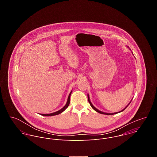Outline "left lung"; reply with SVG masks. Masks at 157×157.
Instances as JSON below:
<instances>
[{
  "label": "left lung",
  "mask_w": 157,
  "mask_h": 157,
  "mask_svg": "<svg viewBox=\"0 0 157 157\" xmlns=\"http://www.w3.org/2000/svg\"><path fill=\"white\" fill-rule=\"evenodd\" d=\"M88 101H89V103H90V106L92 107V108L94 109V110H95L96 112H98V113H101V114H105V115H113V114H116V113H119V112H122V111H123L128 106H129V105L131 103V101H130V103L128 105V106H126V107L125 108H124L122 111H120V112H114V113H106V112H101V111H99L98 109H97V108H95L94 106H93V105L92 104V103L90 102V97H89V95L88 94Z\"/></svg>",
  "instance_id": "8db88e82"
}]
</instances>
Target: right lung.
I'll return each instance as SVG.
<instances>
[{
  "mask_svg": "<svg viewBox=\"0 0 157 157\" xmlns=\"http://www.w3.org/2000/svg\"><path fill=\"white\" fill-rule=\"evenodd\" d=\"M71 93H72V90L71 91V92H70V94H69V96H68L67 104L65 105V106L63 108H62L61 109H60L59 111H57V112H53V113H47V114H46V113H44H44H40V115H43V116H53V115H58V114L61 113L62 112H63V111L67 108V107H68V106H69V103H70V96H71Z\"/></svg>",
  "mask_w": 157,
  "mask_h": 157,
  "instance_id": "1",
  "label": "right lung"
}]
</instances>
